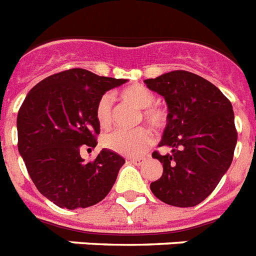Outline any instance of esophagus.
Returning <instances> with one entry per match:
<instances>
[{
    "label": "esophagus",
    "instance_id": "obj_1",
    "mask_svg": "<svg viewBox=\"0 0 256 256\" xmlns=\"http://www.w3.org/2000/svg\"><path fill=\"white\" fill-rule=\"evenodd\" d=\"M130 162H132V164L135 165H142V164H144V158H134L130 160Z\"/></svg>",
    "mask_w": 256,
    "mask_h": 256
}]
</instances>
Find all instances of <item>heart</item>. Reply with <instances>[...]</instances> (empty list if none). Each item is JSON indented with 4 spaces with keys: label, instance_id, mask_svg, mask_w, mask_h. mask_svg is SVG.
<instances>
[{
    "label": "heart",
    "instance_id": "heart-1",
    "mask_svg": "<svg viewBox=\"0 0 256 256\" xmlns=\"http://www.w3.org/2000/svg\"><path fill=\"white\" fill-rule=\"evenodd\" d=\"M121 96L132 102L134 106L142 109L140 116L143 121L151 128H160L166 121V113L164 109L154 105V95L143 86H132L124 88ZM112 100L110 95H104L98 100L96 106V120L102 128H108L112 124ZM102 143L105 148L124 156H136L144 151L152 143L151 132L146 128H138L134 130H113L102 135Z\"/></svg>",
    "mask_w": 256,
    "mask_h": 256
}]
</instances>
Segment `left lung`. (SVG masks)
<instances>
[{
	"mask_svg": "<svg viewBox=\"0 0 256 256\" xmlns=\"http://www.w3.org/2000/svg\"><path fill=\"white\" fill-rule=\"evenodd\" d=\"M144 83L168 105L158 146L172 151L152 154L164 170L150 188L166 204L194 207L216 188L233 161L237 130L232 102L211 82L184 70Z\"/></svg>",
	"mask_w": 256,
	"mask_h": 256,
	"instance_id": "1",
	"label": "left lung"
}]
</instances>
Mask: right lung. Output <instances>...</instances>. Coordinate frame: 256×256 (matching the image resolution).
Listing matches in <instances>:
<instances>
[{"label":"right lung","mask_w":256,"mask_h":256,"mask_svg":"<svg viewBox=\"0 0 256 256\" xmlns=\"http://www.w3.org/2000/svg\"><path fill=\"white\" fill-rule=\"evenodd\" d=\"M126 82L70 68L45 78L26 96L16 118L19 154L38 190L56 206L91 207L113 188L124 158L104 148L95 161L84 162L80 147H96L98 100Z\"/></svg>","instance_id":"obj_1"}]
</instances>
